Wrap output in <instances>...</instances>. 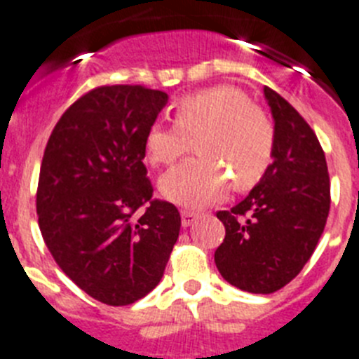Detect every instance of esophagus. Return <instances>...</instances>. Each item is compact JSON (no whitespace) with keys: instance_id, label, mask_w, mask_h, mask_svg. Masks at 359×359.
I'll list each match as a JSON object with an SVG mask.
<instances>
[{"instance_id":"esophagus-1","label":"esophagus","mask_w":359,"mask_h":359,"mask_svg":"<svg viewBox=\"0 0 359 359\" xmlns=\"http://www.w3.org/2000/svg\"><path fill=\"white\" fill-rule=\"evenodd\" d=\"M196 218H198L196 212L182 211V227H189V225H193L196 222Z\"/></svg>"}]
</instances>
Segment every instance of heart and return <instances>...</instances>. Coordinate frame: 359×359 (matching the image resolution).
<instances>
[{"label": "heart", "mask_w": 359, "mask_h": 359, "mask_svg": "<svg viewBox=\"0 0 359 359\" xmlns=\"http://www.w3.org/2000/svg\"><path fill=\"white\" fill-rule=\"evenodd\" d=\"M175 125L154 123L144 135V154L154 166L179 159L196 140L200 157L172 168L159 179L164 198L184 208L219 202L231 180L238 189L264 175L273 156L272 121L252 105L243 91L215 86L180 98L173 107Z\"/></svg>", "instance_id": "heart-1"}]
</instances>
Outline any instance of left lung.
<instances>
[{"instance_id": "left-lung-1", "label": "left lung", "mask_w": 359, "mask_h": 359, "mask_svg": "<svg viewBox=\"0 0 359 359\" xmlns=\"http://www.w3.org/2000/svg\"><path fill=\"white\" fill-rule=\"evenodd\" d=\"M264 100L276 132L272 164L240 203L216 212L225 225L216 268L248 293H273L299 276L324 232L331 203L327 163L315 132L270 87Z\"/></svg>"}]
</instances>
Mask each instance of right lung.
<instances>
[{
	"label": "right lung",
	"mask_w": 359,
	"mask_h": 359,
	"mask_svg": "<svg viewBox=\"0 0 359 359\" xmlns=\"http://www.w3.org/2000/svg\"><path fill=\"white\" fill-rule=\"evenodd\" d=\"M166 103L143 86L96 87L64 112L44 150L41 234L62 272L103 304L148 295L179 238V211L151 200L143 164L144 135Z\"/></svg>",
	"instance_id": "1"
}]
</instances>
